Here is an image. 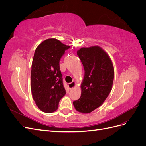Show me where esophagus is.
<instances>
[{"label":"esophagus","instance_id":"esophagus-1","mask_svg":"<svg viewBox=\"0 0 146 146\" xmlns=\"http://www.w3.org/2000/svg\"><path fill=\"white\" fill-rule=\"evenodd\" d=\"M75 86H76V83H75L74 82H71V83H69L68 84V86H69L70 90L73 89V88H74Z\"/></svg>","mask_w":146,"mask_h":146}]
</instances>
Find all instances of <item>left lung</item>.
Returning <instances> with one entry per match:
<instances>
[{
	"mask_svg": "<svg viewBox=\"0 0 146 146\" xmlns=\"http://www.w3.org/2000/svg\"><path fill=\"white\" fill-rule=\"evenodd\" d=\"M85 69L81 97L73 104L77 111L90 113L104 103L111 91L114 68L111 60L100 47L82 48L77 52Z\"/></svg>",
	"mask_w": 146,
	"mask_h": 146,
	"instance_id": "obj_1",
	"label": "left lung"
}]
</instances>
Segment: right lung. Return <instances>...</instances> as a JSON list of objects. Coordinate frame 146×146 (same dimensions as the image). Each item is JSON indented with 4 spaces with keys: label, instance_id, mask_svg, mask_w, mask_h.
<instances>
[{
    "label": "right lung",
    "instance_id": "1",
    "mask_svg": "<svg viewBox=\"0 0 146 146\" xmlns=\"http://www.w3.org/2000/svg\"><path fill=\"white\" fill-rule=\"evenodd\" d=\"M70 46L56 39H48L35 52L31 70V90L38 107L44 113H52L66 94L60 61Z\"/></svg>",
    "mask_w": 146,
    "mask_h": 146
}]
</instances>
